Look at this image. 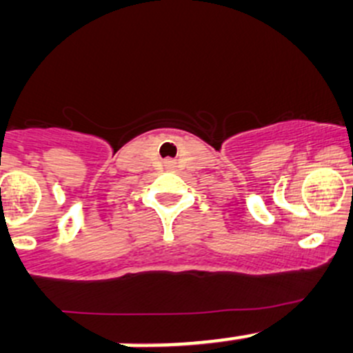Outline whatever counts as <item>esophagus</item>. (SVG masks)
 <instances>
[{"label": "esophagus", "mask_w": 353, "mask_h": 353, "mask_svg": "<svg viewBox=\"0 0 353 353\" xmlns=\"http://www.w3.org/2000/svg\"><path fill=\"white\" fill-rule=\"evenodd\" d=\"M167 163H174V160H167Z\"/></svg>", "instance_id": "34e87169"}]
</instances>
